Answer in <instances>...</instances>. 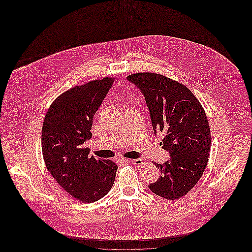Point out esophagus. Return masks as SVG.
I'll list each match as a JSON object with an SVG mask.
<instances>
[{"label":"esophagus","mask_w":252,"mask_h":252,"mask_svg":"<svg viewBox=\"0 0 252 252\" xmlns=\"http://www.w3.org/2000/svg\"><path fill=\"white\" fill-rule=\"evenodd\" d=\"M130 162H131L133 165H135V166H141V165H143L144 163V159H142V158H136V159H132L130 160Z\"/></svg>","instance_id":"34e87169"}]
</instances>
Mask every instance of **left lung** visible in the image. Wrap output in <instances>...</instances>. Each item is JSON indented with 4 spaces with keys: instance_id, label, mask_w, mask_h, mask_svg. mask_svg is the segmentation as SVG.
<instances>
[{
    "instance_id": "left-lung-1",
    "label": "left lung",
    "mask_w": 252,
    "mask_h": 252,
    "mask_svg": "<svg viewBox=\"0 0 252 252\" xmlns=\"http://www.w3.org/2000/svg\"><path fill=\"white\" fill-rule=\"evenodd\" d=\"M144 94L153 130L161 133L162 148L170 159L153 162L160 177L148 185L163 198L174 200L192 190L206 169L211 130L206 112L198 99L185 86L155 72H137L126 77Z\"/></svg>"
}]
</instances>
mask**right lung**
<instances>
[{
	"label": "right lung",
	"instance_id": "1",
	"mask_svg": "<svg viewBox=\"0 0 252 252\" xmlns=\"http://www.w3.org/2000/svg\"><path fill=\"white\" fill-rule=\"evenodd\" d=\"M113 83L111 77L76 86L55 99L45 115L41 148L46 168L69 194L92 203L111 189L118 166L89 157L83 144L92 138L93 119Z\"/></svg>",
	"mask_w": 252,
	"mask_h": 252
}]
</instances>
